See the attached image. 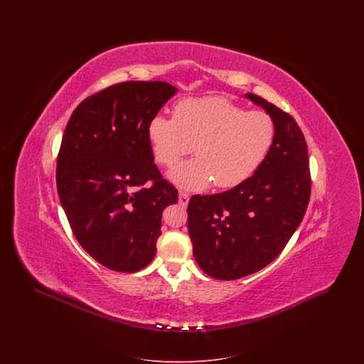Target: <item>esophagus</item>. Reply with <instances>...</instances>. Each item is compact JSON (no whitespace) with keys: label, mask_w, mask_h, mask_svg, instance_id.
Wrapping results in <instances>:
<instances>
[{"label":"esophagus","mask_w":364,"mask_h":364,"mask_svg":"<svg viewBox=\"0 0 364 364\" xmlns=\"http://www.w3.org/2000/svg\"><path fill=\"white\" fill-rule=\"evenodd\" d=\"M188 200H190V195H188L187 192L180 191V192H178V203H180L181 206H187V205H188Z\"/></svg>","instance_id":"34e87169"}]
</instances>
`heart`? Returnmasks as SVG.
Returning <instances> with one entry per match:
<instances>
[{
	"instance_id": "1",
	"label": "heart",
	"mask_w": 364,
	"mask_h": 364,
	"mask_svg": "<svg viewBox=\"0 0 364 364\" xmlns=\"http://www.w3.org/2000/svg\"><path fill=\"white\" fill-rule=\"evenodd\" d=\"M277 135L273 117L248 112L221 97L183 100L173 117L156 114L147 138L156 164L174 165L191 151L195 158L178 165L171 180L184 190L233 188L255 173L269 156Z\"/></svg>"
}]
</instances>
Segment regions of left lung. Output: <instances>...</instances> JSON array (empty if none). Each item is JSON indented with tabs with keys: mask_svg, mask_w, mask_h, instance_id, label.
<instances>
[{
	"mask_svg": "<svg viewBox=\"0 0 364 364\" xmlns=\"http://www.w3.org/2000/svg\"><path fill=\"white\" fill-rule=\"evenodd\" d=\"M276 122L274 144L259 169L232 190L193 195L188 233L199 267L215 279H237L276 259L310 202L307 143L294 117L259 95L247 94Z\"/></svg>",
	"mask_w": 364,
	"mask_h": 364,
	"instance_id": "1",
	"label": "left lung"
}]
</instances>
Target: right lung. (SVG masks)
Segmentation results:
<instances>
[{
  "instance_id": "add662e5",
  "label": "right lung",
  "mask_w": 364,
  "mask_h": 364,
  "mask_svg": "<svg viewBox=\"0 0 364 364\" xmlns=\"http://www.w3.org/2000/svg\"><path fill=\"white\" fill-rule=\"evenodd\" d=\"M176 91L166 82L106 87L79 105L65 127L58 196L76 240L110 270L134 273L153 260L162 211L178 199L147 138L149 122Z\"/></svg>"
}]
</instances>
